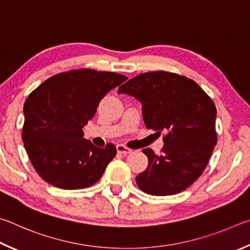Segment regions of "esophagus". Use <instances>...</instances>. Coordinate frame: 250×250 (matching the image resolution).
<instances>
[{
  "mask_svg": "<svg viewBox=\"0 0 250 250\" xmlns=\"http://www.w3.org/2000/svg\"><path fill=\"white\" fill-rule=\"evenodd\" d=\"M116 149H117V152H120V154H124V155H127L132 152V149H129L128 147L122 145V144H118L116 146Z\"/></svg>",
  "mask_w": 250,
  "mask_h": 250,
  "instance_id": "esophagus-1",
  "label": "esophagus"
}]
</instances>
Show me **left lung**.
Wrapping results in <instances>:
<instances>
[{
	"label": "left lung",
	"instance_id": "obj_1",
	"mask_svg": "<svg viewBox=\"0 0 250 250\" xmlns=\"http://www.w3.org/2000/svg\"><path fill=\"white\" fill-rule=\"evenodd\" d=\"M143 104L148 129L164 134L161 154L143 149L148 167L136 177L137 186L151 195H172L198 180L217 143L216 107L191 79L167 71L138 74L118 87Z\"/></svg>",
	"mask_w": 250,
	"mask_h": 250
}]
</instances>
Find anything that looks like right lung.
<instances>
[{"label":"right lung","instance_id":"add662e5","mask_svg":"<svg viewBox=\"0 0 250 250\" xmlns=\"http://www.w3.org/2000/svg\"><path fill=\"white\" fill-rule=\"evenodd\" d=\"M123 74L92 69L70 70L47 79L24 104V146L33 167L49 185L79 190L98 182L116 155V147L94 146L83 126Z\"/></svg>","mask_w":250,"mask_h":250}]
</instances>
